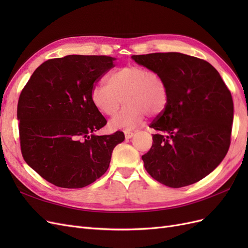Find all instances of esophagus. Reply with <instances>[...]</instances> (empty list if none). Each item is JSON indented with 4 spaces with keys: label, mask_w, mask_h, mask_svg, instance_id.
<instances>
[{
    "label": "esophagus",
    "mask_w": 248,
    "mask_h": 248,
    "mask_svg": "<svg viewBox=\"0 0 248 248\" xmlns=\"http://www.w3.org/2000/svg\"><path fill=\"white\" fill-rule=\"evenodd\" d=\"M124 134H125V138H126L127 140H129V139H131V138L133 137L134 132H132V131L129 130V129H126V130L124 131Z\"/></svg>",
    "instance_id": "esophagus-1"
}]
</instances>
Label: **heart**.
I'll list each match as a JSON object with an SVG mask.
<instances>
[{
  "mask_svg": "<svg viewBox=\"0 0 248 248\" xmlns=\"http://www.w3.org/2000/svg\"><path fill=\"white\" fill-rule=\"evenodd\" d=\"M107 84L94 86L91 98L102 115L114 116L122 103L124 108L111 120L114 128H132L146 114L155 117L166 109L169 90L159 72L140 65H129L111 72Z\"/></svg>",
  "mask_w": 248,
  "mask_h": 248,
  "instance_id": "b5f03b06",
  "label": "heart"
}]
</instances>
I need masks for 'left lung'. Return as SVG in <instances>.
Masks as SVG:
<instances>
[{
  "instance_id": "obj_1",
  "label": "left lung",
  "mask_w": 248,
  "mask_h": 248,
  "mask_svg": "<svg viewBox=\"0 0 248 248\" xmlns=\"http://www.w3.org/2000/svg\"><path fill=\"white\" fill-rule=\"evenodd\" d=\"M132 59L159 72L169 90L166 109L150 124L157 133L141 156L146 170L172 188L200 181L218 167L230 148L234 118L230 90L205 60L180 52Z\"/></svg>"
}]
</instances>
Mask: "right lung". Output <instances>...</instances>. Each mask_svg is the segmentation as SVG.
<instances>
[{"label": "right lung", "mask_w": 248, "mask_h": 248, "mask_svg": "<svg viewBox=\"0 0 248 248\" xmlns=\"http://www.w3.org/2000/svg\"><path fill=\"white\" fill-rule=\"evenodd\" d=\"M115 58L69 55L50 59L32 74L17 104L19 140L25 161L49 183L81 188L109 167L122 131L96 136L107 120L93 104L95 84Z\"/></svg>", "instance_id": "1"}]
</instances>
